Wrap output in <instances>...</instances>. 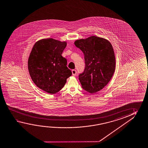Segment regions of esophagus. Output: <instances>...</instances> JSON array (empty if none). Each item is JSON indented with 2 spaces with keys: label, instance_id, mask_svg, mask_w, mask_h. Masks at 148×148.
<instances>
[{
  "label": "esophagus",
  "instance_id": "1",
  "mask_svg": "<svg viewBox=\"0 0 148 148\" xmlns=\"http://www.w3.org/2000/svg\"><path fill=\"white\" fill-rule=\"evenodd\" d=\"M72 75L75 76L76 74V73H77V71L75 70H72Z\"/></svg>",
  "mask_w": 148,
  "mask_h": 148
}]
</instances>
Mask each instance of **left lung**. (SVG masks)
I'll return each mask as SVG.
<instances>
[{"instance_id":"1","label":"left lung","mask_w":148,"mask_h":148,"mask_svg":"<svg viewBox=\"0 0 148 148\" xmlns=\"http://www.w3.org/2000/svg\"><path fill=\"white\" fill-rule=\"evenodd\" d=\"M75 46L84 54L85 70L78 75L82 89L95 93L105 87L115 70L114 49L108 40L91 36L75 41Z\"/></svg>"}]
</instances>
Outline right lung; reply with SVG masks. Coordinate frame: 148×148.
I'll use <instances>...</instances> for the list:
<instances>
[{
    "label": "right lung",
    "mask_w": 148,
    "mask_h": 148,
    "mask_svg": "<svg viewBox=\"0 0 148 148\" xmlns=\"http://www.w3.org/2000/svg\"><path fill=\"white\" fill-rule=\"evenodd\" d=\"M66 42L44 39L34 44L30 53L28 68L35 85L50 94L59 92L72 75L66 66L67 60L62 56Z\"/></svg>",
    "instance_id": "1"
}]
</instances>
